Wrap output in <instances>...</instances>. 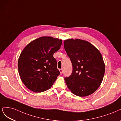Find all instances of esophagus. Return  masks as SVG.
<instances>
[{
  "instance_id": "obj_1",
  "label": "esophagus",
  "mask_w": 121,
  "mask_h": 121,
  "mask_svg": "<svg viewBox=\"0 0 121 121\" xmlns=\"http://www.w3.org/2000/svg\"><path fill=\"white\" fill-rule=\"evenodd\" d=\"M59 70H60V74H62V73H63V69H59Z\"/></svg>"
}]
</instances>
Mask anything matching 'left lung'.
Wrapping results in <instances>:
<instances>
[{
    "mask_svg": "<svg viewBox=\"0 0 121 121\" xmlns=\"http://www.w3.org/2000/svg\"><path fill=\"white\" fill-rule=\"evenodd\" d=\"M64 44L73 65L71 75L65 78L68 87L79 97L94 93L101 85L105 72L101 53L86 40L69 39Z\"/></svg>",
    "mask_w": 121,
    "mask_h": 121,
    "instance_id": "left-lung-1",
    "label": "left lung"
}]
</instances>
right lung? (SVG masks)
Returning a JSON list of instances; mask_svg holds the SVG:
<instances>
[{
    "instance_id": "right-lung-1",
    "label": "right lung",
    "mask_w": 121,
    "mask_h": 121,
    "mask_svg": "<svg viewBox=\"0 0 121 121\" xmlns=\"http://www.w3.org/2000/svg\"><path fill=\"white\" fill-rule=\"evenodd\" d=\"M62 44L60 39L43 36L32 41L23 49L18 60L21 80L27 88L40 93L51 87L60 72L53 56Z\"/></svg>"
}]
</instances>
